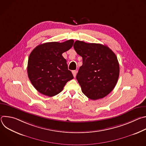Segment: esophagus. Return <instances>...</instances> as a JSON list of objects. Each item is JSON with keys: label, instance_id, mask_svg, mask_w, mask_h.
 <instances>
[{"label": "esophagus", "instance_id": "34e87169", "mask_svg": "<svg viewBox=\"0 0 146 146\" xmlns=\"http://www.w3.org/2000/svg\"><path fill=\"white\" fill-rule=\"evenodd\" d=\"M72 73H73V76H74V77H75L76 76V74H77V71H76V70H73V71H72Z\"/></svg>", "mask_w": 146, "mask_h": 146}]
</instances>
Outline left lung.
<instances>
[{"mask_svg": "<svg viewBox=\"0 0 146 146\" xmlns=\"http://www.w3.org/2000/svg\"><path fill=\"white\" fill-rule=\"evenodd\" d=\"M73 47L82 58L76 78L82 93L92 100L102 99L115 87L119 74L117 58L106 45L77 40Z\"/></svg>", "mask_w": 146, "mask_h": 146, "instance_id": "obj_1", "label": "left lung"}]
</instances>
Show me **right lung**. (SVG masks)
I'll use <instances>...</instances> for the list:
<instances>
[{"label":"right lung","instance_id":"1","mask_svg":"<svg viewBox=\"0 0 146 146\" xmlns=\"http://www.w3.org/2000/svg\"><path fill=\"white\" fill-rule=\"evenodd\" d=\"M74 43L71 39L63 43L48 42L35 48L28 62V77L37 91L54 96L64 89L66 82L73 78L68 70L66 60L62 54L70 49Z\"/></svg>","mask_w":146,"mask_h":146}]
</instances>
